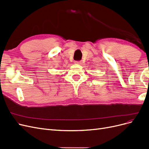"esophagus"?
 Wrapping results in <instances>:
<instances>
[{"label":"esophagus","instance_id":"1","mask_svg":"<svg viewBox=\"0 0 149 149\" xmlns=\"http://www.w3.org/2000/svg\"><path fill=\"white\" fill-rule=\"evenodd\" d=\"M75 63L76 64H78V65H81L82 64V61H76Z\"/></svg>","mask_w":149,"mask_h":149}]
</instances>
